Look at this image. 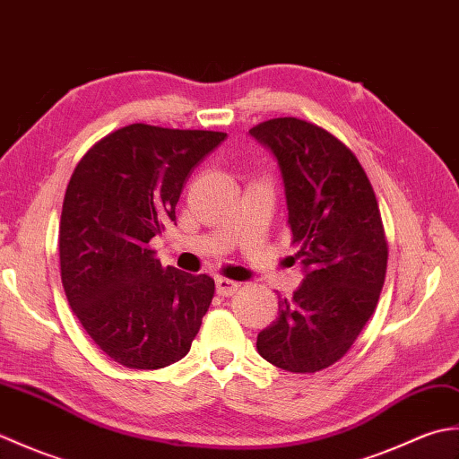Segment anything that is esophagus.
<instances>
[{
  "instance_id": "obj_1",
  "label": "esophagus",
  "mask_w": 459,
  "mask_h": 459,
  "mask_svg": "<svg viewBox=\"0 0 459 459\" xmlns=\"http://www.w3.org/2000/svg\"><path fill=\"white\" fill-rule=\"evenodd\" d=\"M214 284H217V294L222 296V298L237 294V290L240 288L238 281L229 280V278H217V281H214Z\"/></svg>"
}]
</instances>
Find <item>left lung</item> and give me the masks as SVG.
I'll return each mask as SVG.
<instances>
[{"label": "left lung", "instance_id": "obj_1", "mask_svg": "<svg viewBox=\"0 0 459 459\" xmlns=\"http://www.w3.org/2000/svg\"><path fill=\"white\" fill-rule=\"evenodd\" d=\"M250 134L276 155L306 272L256 349L278 368L317 373L347 353L378 304L388 260L378 203L355 153L321 126L286 116Z\"/></svg>", "mask_w": 459, "mask_h": 459}]
</instances>
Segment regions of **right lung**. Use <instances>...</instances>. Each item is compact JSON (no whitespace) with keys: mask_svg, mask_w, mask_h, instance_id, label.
Segmentation results:
<instances>
[{"mask_svg":"<svg viewBox=\"0 0 459 459\" xmlns=\"http://www.w3.org/2000/svg\"><path fill=\"white\" fill-rule=\"evenodd\" d=\"M224 138L130 124L96 142L71 175L58 227L63 288L116 363L163 368L199 333L214 280L163 268L150 240L175 222L185 179Z\"/></svg>","mask_w":459,"mask_h":459,"instance_id":"add662e5","label":"right lung"}]
</instances>
